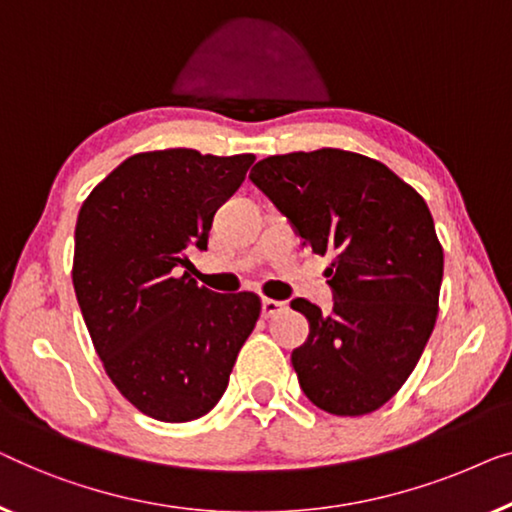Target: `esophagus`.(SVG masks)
Instances as JSON below:
<instances>
[{
  "label": "esophagus",
  "instance_id": "obj_1",
  "mask_svg": "<svg viewBox=\"0 0 512 512\" xmlns=\"http://www.w3.org/2000/svg\"><path fill=\"white\" fill-rule=\"evenodd\" d=\"M283 311H287L285 301H276V299H264L262 301V315L264 318H276Z\"/></svg>",
  "mask_w": 512,
  "mask_h": 512
}]
</instances>
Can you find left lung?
<instances>
[{
    "mask_svg": "<svg viewBox=\"0 0 512 512\" xmlns=\"http://www.w3.org/2000/svg\"><path fill=\"white\" fill-rule=\"evenodd\" d=\"M250 181L301 246L334 257V311L290 304L311 327L292 350L301 390L331 415L373 413L406 383L436 325L443 248L427 204L385 164L338 148L266 157Z\"/></svg>",
    "mask_w": 512,
    "mask_h": 512,
    "instance_id": "obj_1",
    "label": "left lung"
}]
</instances>
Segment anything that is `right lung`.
Listing matches in <instances>:
<instances>
[{"label":"right lung","instance_id":"1","mask_svg":"<svg viewBox=\"0 0 512 512\" xmlns=\"http://www.w3.org/2000/svg\"><path fill=\"white\" fill-rule=\"evenodd\" d=\"M253 162L192 148L134 155L78 213L71 276L85 327L122 397L160 422L220 401L259 318L257 294H218L183 271Z\"/></svg>","mask_w":512,"mask_h":512}]
</instances>
